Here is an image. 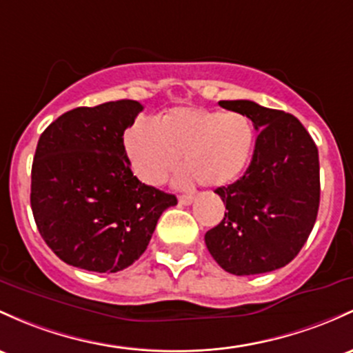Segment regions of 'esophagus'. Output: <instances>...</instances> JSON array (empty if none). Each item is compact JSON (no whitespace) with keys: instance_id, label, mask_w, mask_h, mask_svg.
Listing matches in <instances>:
<instances>
[{"instance_id":"obj_1","label":"esophagus","mask_w":353,"mask_h":353,"mask_svg":"<svg viewBox=\"0 0 353 353\" xmlns=\"http://www.w3.org/2000/svg\"><path fill=\"white\" fill-rule=\"evenodd\" d=\"M192 201H194V196L191 194L179 196V204H183V206H189V204H192Z\"/></svg>"}]
</instances>
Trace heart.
Wrapping results in <instances>:
<instances>
[{
    "label": "heart",
    "instance_id": "b5f03b06",
    "mask_svg": "<svg viewBox=\"0 0 353 353\" xmlns=\"http://www.w3.org/2000/svg\"><path fill=\"white\" fill-rule=\"evenodd\" d=\"M253 123L239 112L201 107H177L159 125L137 122L125 134L130 164L145 184L159 185L179 164L181 185L199 181L209 188H223L243 176L254 149Z\"/></svg>",
    "mask_w": 353,
    "mask_h": 353
}]
</instances>
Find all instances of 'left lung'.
<instances>
[{"mask_svg": "<svg viewBox=\"0 0 353 353\" xmlns=\"http://www.w3.org/2000/svg\"><path fill=\"white\" fill-rule=\"evenodd\" d=\"M219 105L245 114L258 137L243 177L216 189L226 212L204 241L231 274L283 268L307 243L319 214V149L292 114L251 100H221Z\"/></svg>", "mask_w": 353, "mask_h": 353, "instance_id": "obj_1", "label": "left lung"}]
</instances>
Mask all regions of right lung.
<instances>
[{"mask_svg": "<svg viewBox=\"0 0 353 353\" xmlns=\"http://www.w3.org/2000/svg\"><path fill=\"white\" fill-rule=\"evenodd\" d=\"M141 103L117 100L65 112L40 135L32 165V211L45 243L77 268L115 273L144 253L174 194L142 184L123 132Z\"/></svg>", "mask_w": 353, "mask_h": 353, "instance_id": "right-lung-1", "label": "right lung"}]
</instances>
